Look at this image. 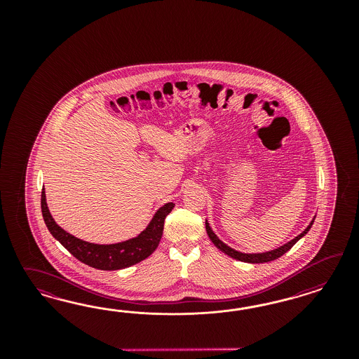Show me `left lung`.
<instances>
[{
  "instance_id": "8db88e82",
  "label": "left lung",
  "mask_w": 359,
  "mask_h": 359,
  "mask_svg": "<svg viewBox=\"0 0 359 359\" xmlns=\"http://www.w3.org/2000/svg\"><path fill=\"white\" fill-rule=\"evenodd\" d=\"M313 221H315V218L312 219V222L308 225V228L305 229L302 234H299L296 238L290 241L288 243L283 245L282 248L269 251V252H262V254H243V252H238V251L229 248L228 245H225L222 241H219L217 236L212 231V229L209 226V224H208L207 221H205V228H207L208 236H209L210 241L217 246L219 250L222 251V252H225V254H228L229 257H231V258H234V259H237V261L246 262V263H264V262L275 261V259L280 258L283 254H285L287 251L290 250L299 239L302 238L303 236H305V234L308 233V230L312 226Z\"/></svg>"
}]
</instances>
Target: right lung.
Returning <instances> with one entry per match:
<instances>
[{
	"label": "right lung",
	"instance_id": "add662e5",
	"mask_svg": "<svg viewBox=\"0 0 359 359\" xmlns=\"http://www.w3.org/2000/svg\"><path fill=\"white\" fill-rule=\"evenodd\" d=\"M41 205L46 226L54 238L57 239L79 261L105 271L126 269L150 257L162 238L164 219L175 207L174 203H168L161 208L155 213L150 225L135 238L116 245H95L71 236L55 222L47 208L44 188L41 196Z\"/></svg>",
	"mask_w": 359,
	"mask_h": 359
}]
</instances>
